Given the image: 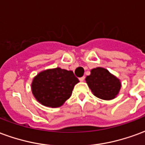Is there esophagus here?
<instances>
[{"instance_id": "34e87169", "label": "esophagus", "mask_w": 145, "mask_h": 145, "mask_svg": "<svg viewBox=\"0 0 145 145\" xmlns=\"http://www.w3.org/2000/svg\"><path fill=\"white\" fill-rule=\"evenodd\" d=\"M85 76H83V77H82V78H79V80H80V81H81V82H84V80H85Z\"/></svg>"}]
</instances>
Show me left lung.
I'll return each instance as SVG.
<instances>
[{
  "label": "left lung",
  "mask_w": 145,
  "mask_h": 145,
  "mask_svg": "<svg viewBox=\"0 0 145 145\" xmlns=\"http://www.w3.org/2000/svg\"><path fill=\"white\" fill-rule=\"evenodd\" d=\"M85 81L94 95L104 100L113 99L121 88L120 79L103 67L91 70V74L86 77Z\"/></svg>",
  "instance_id": "obj_1"
}]
</instances>
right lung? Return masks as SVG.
I'll use <instances>...</instances> for the list:
<instances>
[{"mask_svg":"<svg viewBox=\"0 0 145 145\" xmlns=\"http://www.w3.org/2000/svg\"><path fill=\"white\" fill-rule=\"evenodd\" d=\"M71 71L60 67L39 73L32 82V92L39 103L45 106L60 107L72 94L74 85L78 83Z\"/></svg>","mask_w":145,"mask_h":145,"instance_id":"obj_1","label":"right lung"}]
</instances>
